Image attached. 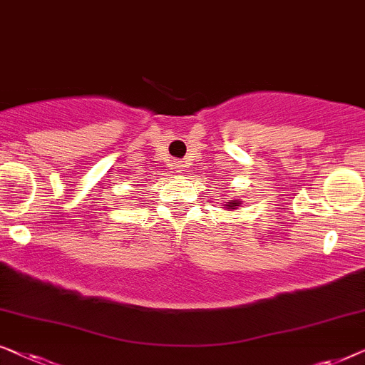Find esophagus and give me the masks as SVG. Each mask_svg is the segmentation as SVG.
<instances>
[{
    "label": "esophagus",
    "instance_id": "esophagus-1",
    "mask_svg": "<svg viewBox=\"0 0 365 365\" xmlns=\"http://www.w3.org/2000/svg\"><path fill=\"white\" fill-rule=\"evenodd\" d=\"M172 167H173V170H175L177 173H182L183 168H185V163L180 162V160H175V162L172 163Z\"/></svg>",
    "mask_w": 365,
    "mask_h": 365
}]
</instances>
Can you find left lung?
Listing matches in <instances>:
<instances>
[{
	"label": "left lung",
	"instance_id": "8db88e82",
	"mask_svg": "<svg viewBox=\"0 0 365 365\" xmlns=\"http://www.w3.org/2000/svg\"><path fill=\"white\" fill-rule=\"evenodd\" d=\"M227 207H240V202H238V200H230Z\"/></svg>",
	"mask_w": 365,
	"mask_h": 365
}]
</instances>
